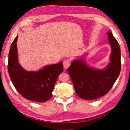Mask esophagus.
<instances>
[{
  "mask_svg": "<svg viewBox=\"0 0 130 130\" xmlns=\"http://www.w3.org/2000/svg\"><path fill=\"white\" fill-rule=\"evenodd\" d=\"M70 65V61L68 60L64 61L63 62V66L64 69H67Z\"/></svg>",
  "mask_w": 130,
  "mask_h": 130,
  "instance_id": "34e87169",
  "label": "esophagus"
}]
</instances>
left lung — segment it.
Masks as SVG:
<instances>
[{"label": "left lung", "mask_w": 130, "mask_h": 130, "mask_svg": "<svg viewBox=\"0 0 130 130\" xmlns=\"http://www.w3.org/2000/svg\"><path fill=\"white\" fill-rule=\"evenodd\" d=\"M108 41L112 52L110 62L104 69L89 67L84 59L72 62L68 73L72 80L77 96L85 100H94L109 91L121 70L120 49L118 42L111 32H108Z\"/></svg>", "instance_id": "left-lung-1"}]
</instances>
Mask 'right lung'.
<instances>
[{
  "label": "right lung",
  "mask_w": 130,
  "mask_h": 130,
  "mask_svg": "<svg viewBox=\"0 0 130 130\" xmlns=\"http://www.w3.org/2000/svg\"><path fill=\"white\" fill-rule=\"evenodd\" d=\"M18 36L11 45L7 69L15 88L25 99L43 103L52 96V92L57 77L63 71V66L57 64L44 67L38 71H26L19 64L17 41Z\"/></svg>",
  "instance_id": "1"
}]
</instances>
